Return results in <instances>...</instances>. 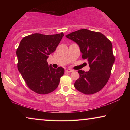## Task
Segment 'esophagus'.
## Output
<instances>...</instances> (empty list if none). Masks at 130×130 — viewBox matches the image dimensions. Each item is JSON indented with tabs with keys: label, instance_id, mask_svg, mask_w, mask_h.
Here are the masks:
<instances>
[{
	"label": "esophagus",
	"instance_id": "1",
	"mask_svg": "<svg viewBox=\"0 0 130 130\" xmlns=\"http://www.w3.org/2000/svg\"><path fill=\"white\" fill-rule=\"evenodd\" d=\"M65 71H66V72H68V73H71V72H73V70H72V69H68L66 70Z\"/></svg>",
	"mask_w": 130,
	"mask_h": 130
}]
</instances>
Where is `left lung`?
I'll return each instance as SVG.
<instances>
[{"mask_svg": "<svg viewBox=\"0 0 130 130\" xmlns=\"http://www.w3.org/2000/svg\"><path fill=\"white\" fill-rule=\"evenodd\" d=\"M78 45L82 58L87 59L89 71L78 70L80 78L74 86L81 93L91 94L100 91L111 75L115 61L111 42L104 35L87 29H81L65 36Z\"/></svg>", "mask_w": 130, "mask_h": 130, "instance_id": "obj_1", "label": "left lung"}]
</instances>
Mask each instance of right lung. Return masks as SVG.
Returning <instances> with one entry per match:
<instances>
[{"mask_svg": "<svg viewBox=\"0 0 130 130\" xmlns=\"http://www.w3.org/2000/svg\"><path fill=\"white\" fill-rule=\"evenodd\" d=\"M63 37V32L35 33L24 37L20 42L16 52L18 69L28 87L37 93L45 94L54 91L64 74L63 68L55 69L46 61Z\"/></svg>", "mask_w": 130, "mask_h": 130, "instance_id": "obj_1", "label": "right lung"}]
</instances>
